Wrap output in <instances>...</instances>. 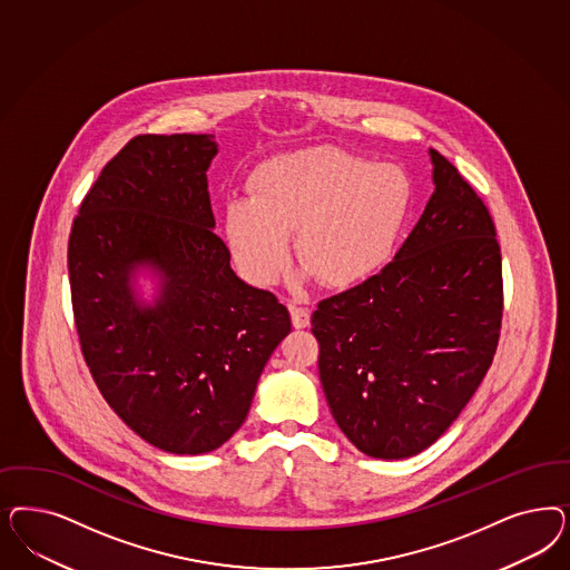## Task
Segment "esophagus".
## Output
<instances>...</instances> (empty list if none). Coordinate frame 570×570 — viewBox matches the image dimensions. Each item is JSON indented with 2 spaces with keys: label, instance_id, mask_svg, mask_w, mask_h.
Here are the masks:
<instances>
[{
  "label": "esophagus",
  "instance_id": "esophagus-1",
  "mask_svg": "<svg viewBox=\"0 0 570 570\" xmlns=\"http://www.w3.org/2000/svg\"><path fill=\"white\" fill-rule=\"evenodd\" d=\"M289 313H292V323H294L295 330H304V327L311 325V311L308 308L289 306Z\"/></svg>",
  "mask_w": 570,
  "mask_h": 570
}]
</instances>
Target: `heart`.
I'll return each instance as SVG.
<instances>
[{"instance_id":"heart-1","label":"heart","mask_w":570,"mask_h":570,"mask_svg":"<svg viewBox=\"0 0 570 570\" xmlns=\"http://www.w3.org/2000/svg\"><path fill=\"white\" fill-rule=\"evenodd\" d=\"M256 197L226 205V235L240 273L273 285L297 259L323 285L354 287L386 266L413 202L403 167L335 147L276 155L254 174Z\"/></svg>"}]
</instances>
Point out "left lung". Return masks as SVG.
Returning a JSON list of instances; mask_svg holds the SVG:
<instances>
[{
	"label": "left lung",
	"instance_id": "obj_1",
	"mask_svg": "<svg viewBox=\"0 0 570 570\" xmlns=\"http://www.w3.org/2000/svg\"><path fill=\"white\" fill-rule=\"evenodd\" d=\"M430 157L436 190L399 254L311 318L331 415L377 460L411 458L458 420L501 333L495 222L458 167Z\"/></svg>",
	"mask_w": 570,
	"mask_h": 570
}]
</instances>
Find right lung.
<instances>
[{
  "label": "right lung",
  "instance_id": "obj_1",
  "mask_svg": "<svg viewBox=\"0 0 570 570\" xmlns=\"http://www.w3.org/2000/svg\"><path fill=\"white\" fill-rule=\"evenodd\" d=\"M212 134L131 138L79 205L69 283L81 354L110 409L148 444L202 455L245 422L262 368L292 331L275 294L243 283L214 233ZM148 263L163 297L128 276Z\"/></svg>",
  "mask_w": 570,
  "mask_h": 570
}]
</instances>
